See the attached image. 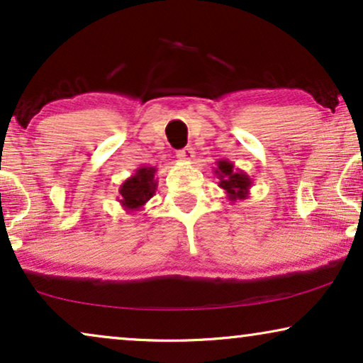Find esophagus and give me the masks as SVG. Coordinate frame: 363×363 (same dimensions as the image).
Listing matches in <instances>:
<instances>
[{"mask_svg": "<svg viewBox=\"0 0 363 363\" xmlns=\"http://www.w3.org/2000/svg\"><path fill=\"white\" fill-rule=\"evenodd\" d=\"M193 153H195V152H193V148L185 147V148H182V150L177 152V158L180 162H186L188 163V162L193 160V157H195V155H193Z\"/></svg>", "mask_w": 363, "mask_h": 363, "instance_id": "1", "label": "esophagus"}]
</instances>
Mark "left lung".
<instances>
[{"label": "left lung", "mask_w": 363, "mask_h": 363, "mask_svg": "<svg viewBox=\"0 0 363 363\" xmlns=\"http://www.w3.org/2000/svg\"><path fill=\"white\" fill-rule=\"evenodd\" d=\"M215 175L220 178L218 186L225 190L226 198L231 203L246 200L250 196L252 180L246 172L235 168V163H231L230 160H218Z\"/></svg>", "instance_id": "8db88e82"}]
</instances>
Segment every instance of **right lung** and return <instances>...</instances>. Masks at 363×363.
Instances as JSON below:
<instances>
[{
  "label": "right lung",
  "instance_id": "obj_1",
  "mask_svg": "<svg viewBox=\"0 0 363 363\" xmlns=\"http://www.w3.org/2000/svg\"><path fill=\"white\" fill-rule=\"evenodd\" d=\"M157 168L155 167H140L137 168L132 177H128L118 188L117 200L127 213L142 211L147 201L155 195L157 190Z\"/></svg>",
  "mask_w": 363,
  "mask_h": 363
}]
</instances>
